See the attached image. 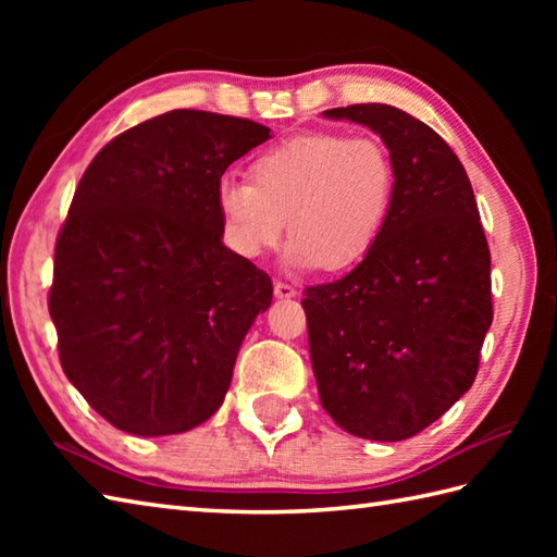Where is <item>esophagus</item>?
<instances>
[{
	"label": "esophagus",
	"mask_w": 557,
	"mask_h": 557,
	"mask_svg": "<svg viewBox=\"0 0 557 557\" xmlns=\"http://www.w3.org/2000/svg\"><path fill=\"white\" fill-rule=\"evenodd\" d=\"M275 297L277 299H292V297H297V289L287 285V282H275Z\"/></svg>",
	"instance_id": "34e87169"
}]
</instances>
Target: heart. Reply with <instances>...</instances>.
<instances>
[{
  "instance_id": "heart-1",
  "label": "heart",
  "mask_w": 557,
  "mask_h": 557,
  "mask_svg": "<svg viewBox=\"0 0 557 557\" xmlns=\"http://www.w3.org/2000/svg\"><path fill=\"white\" fill-rule=\"evenodd\" d=\"M251 182L224 176L215 203L224 239L244 258L292 234L287 263L339 272L359 265L387 227L397 172L373 136L313 132L282 140L251 162Z\"/></svg>"
}]
</instances>
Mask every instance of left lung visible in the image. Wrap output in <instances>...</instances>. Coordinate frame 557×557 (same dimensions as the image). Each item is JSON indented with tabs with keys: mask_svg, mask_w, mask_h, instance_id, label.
<instances>
[{
	"mask_svg": "<svg viewBox=\"0 0 557 557\" xmlns=\"http://www.w3.org/2000/svg\"><path fill=\"white\" fill-rule=\"evenodd\" d=\"M323 114L381 136L397 186L373 251L304 292L318 395L347 433L407 441L474 383L493 323L488 242L469 176L431 126L381 102Z\"/></svg>",
	"mask_w": 557,
	"mask_h": 557,
	"instance_id": "8db88e82",
	"label": "left lung"
}]
</instances>
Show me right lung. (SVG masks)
Instances as JSON below:
<instances>
[{
  "mask_svg": "<svg viewBox=\"0 0 557 557\" xmlns=\"http://www.w3.org/2000/svg\"><path fill=\"white\" fill-rule=\"evenodd\" d=\"M268 138L242 116L172 110L112 138L83 172L47 306L66 377L114 429L191 431L227 395L272 282L222 244L215 194Z\"/></svg>",
  "mask_w": 557,
  "mask_h": 557,
  "instance_id": "add662e5",
  "label": "right lung"
}]
</instances>
